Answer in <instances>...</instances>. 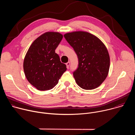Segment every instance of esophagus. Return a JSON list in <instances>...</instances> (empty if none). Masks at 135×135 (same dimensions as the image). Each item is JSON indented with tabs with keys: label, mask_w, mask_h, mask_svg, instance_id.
<instances>
[{
	"label": "esophagus",
	"mask_w": 135,
	"mask_h": 135,
	"mask_svg": "<svg viewBox=\"0 0 135 135\" xmlns=\"http://www.w3.org/2000/svg\"><path fill=\"white\" fill-rule=\"evenodd\" d=\"M66 66H67V68L68 69L69 67V66H70V62L68 61V62L66 63Z\"/></svg>",
	"instance_id": "obj_1"
}]
</instances>
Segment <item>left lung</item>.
I'll use <instances>...</instances> for the list:
<instances>
[{
  "instance_id": "8db88e82",
  "label": "left lung",
  "mask_w": 135,
  "mask_h": 135,
  "mask_svg": "<svg viewBox=\"0 0 135 135\" xmlns=\"http://www.w3.org/2000/svg\"><path fill=\"white\" fill-rule=\"evenodd\" d=\"M78 57V67L73 72L76 82L81 88L98 87L107 78L110 65L108 51L95 36L83 31L64 35Z\"/></svg>"
}]
</instances>
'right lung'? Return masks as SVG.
Returning a JSON list of instances; mask_svg holds the SVG:
<instances>
[{
	"label": "right lung",
	"instance_id": "add662e5",
	"mask_svg": "<svg viewBox=\"0 0 135 135\" xmlns=\"http://www.w3.org/2000/svg\"><path fill=\"white\" fill-rule=\"evenodd\" d=\"M63 36L59 32H47L42 35L29 47L23 62V69L29 82L37 89H52L67 70L55 52Z\"/></svg>",
	"mask_w": 135,
	"mask_h": 135
}]
</instances>
